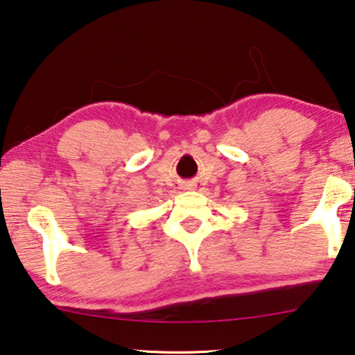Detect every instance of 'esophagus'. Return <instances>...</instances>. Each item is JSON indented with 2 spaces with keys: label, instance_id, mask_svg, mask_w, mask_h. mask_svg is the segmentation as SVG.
Listing matches in <instances>:
<instances>
[{
  "label": "esophagus",
  "instance_id": "esophagus-1",
  "mask_svg": "<svg viewBox=\"0 0 355 355\" xmlns=\"http://www.w3.org/2000/svg\"><path fill=\"white\" fill-rule=\"evenodd\" d=\"M188 188H189V187H188ZM188 188H187V189H188Z\"/></svg>",
  "mask_w": 355,
  "mask_h": 355
}]
</instances>
